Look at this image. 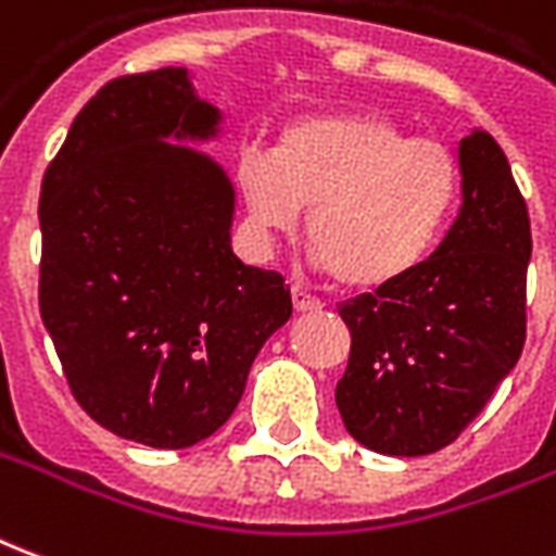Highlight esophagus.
<instances>
[{
    "instance_id": "esophagus-1",
    "label": "esophagus",
    "mask_w": 556,
    "mask_h": 556,
    "mask_svg": "<svg viewBox=\"0 0 556 556\" xmlns=\"http://www.w3.org/2000/svg\"><path fill=\"white\" fill-rule=\"evenodd\" d=\"M291 303H294L298 313H315V309H321V301L303 289H291Z\"/></svg>"
}]
</instances>
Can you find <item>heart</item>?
Returning <instances> with one entry per match:
<instances>
[{
  "mask_svg": "<svg viewBox=\"0 0 556 556\" xmlns=\"http://www.w3.org/2000/svg\"><path fill=\"white\" fill-rule=\"evenodd\" d=\"M243 205L262 235L306 238L349 289H384L414 274L441 241L458 199V160L372 113H315L279 134L274 154L238 166Z\"/></svg>",
  "mask_w": 556,
  "mask_h": 556,
  "instance_id": "b5f03b06",
  "label": "heart"
}]
</instances>
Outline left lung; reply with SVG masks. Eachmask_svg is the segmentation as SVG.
Listing matches in <instances>:
<instances>
[{"mask_svg": "<svg viewBox=\"0 0 556 556\" xmlns=\"http://www.w3.org/2000/svg\"><path fill=\"white\" fill-rule=\"evenodd\" d=\"M462 207L422 265L342 303L351 330L337 408L354 441L381 455L453 443L513 372L527 337L525 195L485 130L458 146Z\"/></svg>", "mask_w": 556, "mask_h": 556, "instance_id": "left-lung-1", "label": "left lung"}]
</instances>
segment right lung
<instances>
[{
    "label": "right lung",
    "mask_w": 556,
    "mask_h": 556,
    "mask_svg": "<svg viewBox=\"0 0 556 556\" xmlns=\"http://www.w3.org/2000/svg\"><path fill=\"white\" fill-rule=\"evenodd\" d=\"M219 122L187 67L118 77L43 172L38 303L71 393L103 429L157 450L211 438L291 318L286 279L231 253L229 175L169 146L214 139Z\"/></svg>",
    "instance_id": "obj_1"
}]
</instances>
